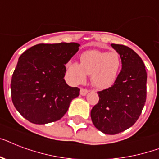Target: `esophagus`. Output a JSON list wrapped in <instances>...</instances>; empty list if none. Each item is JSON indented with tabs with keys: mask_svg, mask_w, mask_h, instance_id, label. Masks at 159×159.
<instances>
[{
	"mask_svg": "<svg viewBox=\"0 0 159 159\" xmlns=\"http://www.w3.org/2000/svg\"><path fill=\"white\" fill-rule=\"evenodd\" d=\"M87 92H88V90L86 89V88H81V90H80V94L82 96H86Z\"/></svg>",
	"mask_w": 159,
	"mask_h": 159,
	"instance_id": "34e87169",
	"label": "esophagus"
}]
</instances>
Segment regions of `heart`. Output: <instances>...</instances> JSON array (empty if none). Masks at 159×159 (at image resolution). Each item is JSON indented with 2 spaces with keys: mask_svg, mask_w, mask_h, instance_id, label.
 <instances>
[{
  "mask_svg": "<svg viewBox=\"0 0 159 159\" xmlns=\"http://www.w3.org/2000/svg\"><path fill=\"white\" fill-rule=\"evenodd\" d=\"M121 68V57L117 52H104L97 49L86 51L80 56V64L69 62L68 74L76 83H82L86 75L92 76V82L99 89H106L114 84Z\"/></svg>",
  "mask_w": 159,
  "mask_h": 159,
  "instance_id": "heart-1",
  "label": "heart"
}]
</instances>
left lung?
Returning a JSON list of instances; mask_svg holds the SVG:
<instances>
[{"instance_id":"1","label":"left lung","mask_w":159,"mask_h":159,"mask_svg":"<svg viewBox=\"0 0 159 159\" xmlns=\"http://www.w3.org/2000/svg\"><path fill=\"white\" fill-rule=\"evenodd\" d=\"M111 46L120 56L122 68L111 87L97 92L99 102L91 111L95 127L106 134H116L133 125L147 94V72L141 57L125 45Z\"/></svg>"}]
</instances>
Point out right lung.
Masks as SVG:
<instances>
[{
	"label": "right lung",
	"instance_id": "1",
	"mask_svg": "<svg viewBox=\"0 0 159 159\" xmlns=\"http://www.w3.org/2000/svg\"><path fill=\"white\" fill-rule=\"evenodd\" d=\"M77 43H39L19 57L11 82V99L24 118L37 125L62 118L78 87L66 83L65 64L78 51Z\"/></svg>",
	"mask_w": 159,
	"mask_h": 159
}]
</instances>
